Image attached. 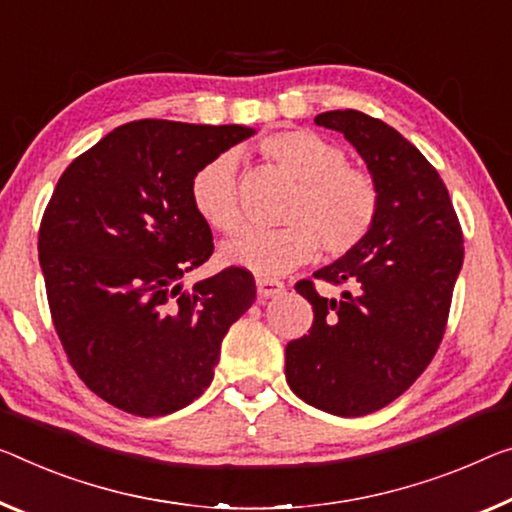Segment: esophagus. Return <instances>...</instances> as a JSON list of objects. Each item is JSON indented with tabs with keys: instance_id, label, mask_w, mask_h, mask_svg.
<instances>
[{
	"instance_id": "34e87169",
	"label": "esophagus",
	"mask_w": 512,
	"mask_h": 512,
	"mask_svg": "<svg viewBox=\"0 0 512 512\" xmlns=\"http://www.w3.org/2000/svg\"><path fill=\"white\" fill-rule=\"evenodd\" d=\"M256 290H258V297H261V300H267V297L283 293V281L261 274V277H256Z\"/></svg>"
}]
</instances>
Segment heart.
<instances>
[{"label": "heart", "mask_w": 512, "mask_h": 512, "mask_svg": "<svg viewBox=\"0 0 512 512\" xmlns=\"http://www.w3.org/2000/svg\"><path fill=\"white\" fill-rule=\"evenodd\" d=\"M263 153L300 180L281 212L279 229L247 231L222 247V261L254 272H286L316 254L343 256L373 229L380 192L371 174L350 167L348 155L311 130H283L263 139ZM192 203L203 222L238 233L242 206L238 157L222 153L196 171Z\"/></svg>", "instance_id": "1"}]
</instances>
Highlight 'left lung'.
Returning a JSON list of instances; mask_svg holds the SVG:
<instances>
[{
    "label": "left lung",
    "instance_id": "8db88e82",
    "mask_svg": "<svg viewBox=\"0 0 512 512\" xmlns=\"http://www.w3.org/2000/svg\"><path fill=\"white\" fill-rule=\"evenodd\" d=\"M341 132L373 176L380 206L373 229L313 277L345 286L313 306L309 334L286 345V380L322 412L364 416L412 387L442 343L462 258V231L435 167L398 130L357 109L318 114Z\"/></svg>",
    "mask_w": 512,
    "mask_h": 512
}]
</instances>
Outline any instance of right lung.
<instances>
[{
    "label": "right lung",
    "mask_w": 512,
    "mask_h": 512,
    "mask_svg": "<svg viewBox=\"0 0 512 512\" xmlns=\"http://www.w3.org/2000/svg\"><path fill=\"white\" fill-rule=\"evenodd\" d=\"M256 135L247 125L125 123L61 174L38 258L68 361L96 396L164 416L210 387L229 327L256 300L254 277L226 267L183 286L212 254L192 178Z\"/></svg>",
    "instance_id": "obj_1"
}]
</instances>
